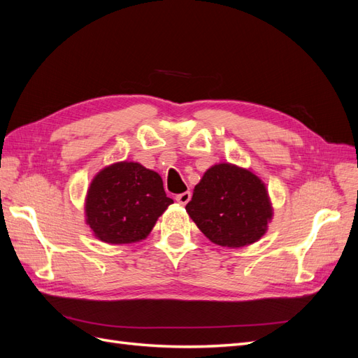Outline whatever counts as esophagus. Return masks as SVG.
I'll list each match as a JSON object with an SVG mask.
<instances>
[{
  "instance_id": "obj_1",
  "label": "esophagus",
  "mask_w": 358,
  "mask_h": 358,
  "mask_svg": "<svg viewBox=\"0 0 358 358\" xmlns=\"http://www.w3.org/2000/svg\"><path fill=\"white\" fill-rule=\"evenodd\" d=\"M189 200H191V192H189V191L178 194V196H176V201H178L179 204H187Z\"/></svg>"
}]
</instances>
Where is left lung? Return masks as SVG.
Returning a JSON list of instances; mask_svg holds the SVG:
<instances>
[{
	"label": "left lung",
	"mask_w": 358,
	"mask_h": 358,
	"mask_svg": "<svg viewBox=\"0 0 358 358\" xmlns=\"http://www.w3.org/2000/svg\"><path fill=\"white\" fill-rule=\"evenodd\" d=\"M185 209L210 242L227 248L262 239L273 216L263 180L230 162L204 173Z\"/></svg>",
	"instance_id": "8db88e82"
}]
</instances>
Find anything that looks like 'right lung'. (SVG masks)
Wrapping results in <instances>:
<instances>
[{
    "mask_svg": "<svg viewBox=\"0 0 358 358\" xmlns=\"http://www.w3.org/2000/svg\"><path fill=\"white\" fill-rule=\"evenodd\" d=\"M171 203L157 171L138 162H116L91 182L86 224L106 243H134L145 239Z\"/></svg>",
    "mask_w": 358,
    "mask_h": 358,
    "instance_id": "obj_1",
    "label": "right lung"
}]
</instances>
